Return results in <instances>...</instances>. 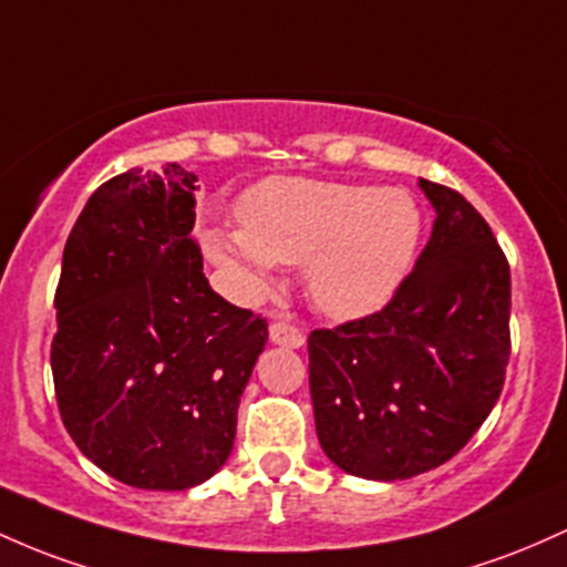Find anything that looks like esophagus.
<instances>
[{
  "label": "esophagus",
  "mask_w": 567,
  "mask_h": 567,
  "mask_svg": "<svg viewBox=\"0 0 567 567\" xmlns=\"http://www.w3.org/2000/svg\"><path fill=\"white\" fill-rule=\"evenodd\" d=\"M270 342L281 348H302L305 346V334L295 323L289 321H272L270 323Z\"/></svg>",
  "instance_id": "34e87169"
}]
</instances>
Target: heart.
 Returning <instances> with one entry per match:
<instances>
[{"label":"heart","mask_w":567,"mask_h":567,"mask_svg":"<svg viewBox=\"0 0 567 567\" xmlns=\"http://www.w3.org/2000/svg\"><path fill=\"white\" fill-rule=\"evenodd\" d=\"M240 227H208V257L251 295L272 286L276 262L305 265L321 313L351 321L380 310L410 276L423 208L402 187L272 176L238 203Z\"/></svg>","instance_id":"b5f03b06"}]
</instances>
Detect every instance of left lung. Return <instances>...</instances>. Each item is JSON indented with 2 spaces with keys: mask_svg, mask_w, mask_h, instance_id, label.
Instances as JSON below:
<instances>
[{
  "mask_svg": "<svg viewBox=\"0 0 567 567\" xmlns=\"http://www.w3.org/2000/svg\"><path fill=\"white\" fill-rule=\"evenodd\" d=\"M421 189L436 219L415 270L383 310L308 337L318 442L364 480H410L461 453L512 353L506 254L461 193Z\"/></svg>",
  "mask_w": 567,
  "mask_h": 567,
  "instance_id": "8db88e82",
  "label": "left lung"
}]
</instances>
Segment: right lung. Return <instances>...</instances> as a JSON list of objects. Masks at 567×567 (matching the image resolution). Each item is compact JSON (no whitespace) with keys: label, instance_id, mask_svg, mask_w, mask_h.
<instances>
[{"label":"right lung","instance_id":"add662e5","mask_svg":"<svg viewBox=\"0 0 567 567\" xmlns=\"http://www.w3.org/2000/svg\"><path fill=\"white\" fill-rule=\"evenodd\" d=\"M198 176L168 163L104 182L63 249L50 346L55 402L80 453L142 489L225 466L267 321L203 276Z\"/></svg>","mask_w":567,"mask_h":567}]
</instances>
